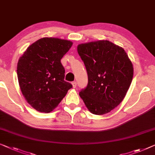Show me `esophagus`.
Wrapping results in <instances>:
<instances>
[{
  "label": "esophagus",
  "instance_id": "1",
  "mask_svg": "<svg viewBox=\"0 0 155 155\" xmlns=\"http://www.w3.org/2000/svg\"><path fill=\"white\" fill-rule=\"evenodd\" d=\"M71 84H72L74 88H75V87H77V82L76 81H73L72 83H71Z\"/></svg>",
  "mask_w": 155,
  "mask_h": 155
}]
</instances>
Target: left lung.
<instances>
[{"label":"left lung","instance_id":"obj_1","mask_svg":"<svg viewBox=\"0 0 155 155\" xmlns=\"http://www.w3.org/2000/svg\"><path fill=\"white\" fill-rule=\"evenodd\" d=\"M77 51L88 78L79 96L92 114H107L126 95L133 78L131 62L123 48L108 40L81 44Z\"/></svg>","mask_w":155,"mask_h":155}]
</instances>
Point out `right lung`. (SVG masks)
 <instances>
[{
  "label": "right lung",
  "mask_w": 155,
  "mask_h": 155,
  "mask_svg": "<svg viewBox=\"0 0 155 155\" xmlns=\"http://www.w3.org/2000/svg\"><path fill=\"white\" fill-rule=\"evenodd\" d=\"M72 46L70 41L44 38L28 47L17 64L21 91L29 104L40 112L49 113L72 87L64 78L61 60Z\"/></svg>",
  "instance_id": "obj_1"
}]
</instances>
